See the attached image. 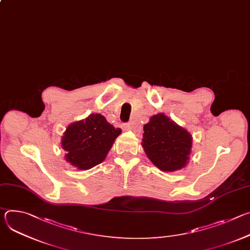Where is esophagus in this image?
<instances>
[{"instance_id": "1", "label": "esophagus", "mask_w": 250, "mask_h": 250, "mask_svg": "<svg viewBox=\"0 0 250 250\" xmlns=\"http://www.w3.org/2000/svg\"><path fill=\"white\" fill-rule=\"evenodd\" d=\"M125 128H126V129H133V125H132V123H127V124L125 125Z\"/></svg>"}]
</instances>
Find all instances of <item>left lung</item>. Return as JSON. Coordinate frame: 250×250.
Returning <instances> with one entry per match:
<instances>
[{
	"label": "left lung",
	"mask_w": 250,
	"mask_h": 250,
	"mask_svg": "<svg viewBox=\"0 0 250 250\" xmlns=\"http://www.w3.org/2000/svg\"><path fill=\"white\" fill-rule=\"evenodd\" d=\"M144 147L149 160L166 172L184 168L192 148V135L164 114L152 116L144 126Z\"/></svg>",
	"instance_id": "obj_1"
}]
</instances>
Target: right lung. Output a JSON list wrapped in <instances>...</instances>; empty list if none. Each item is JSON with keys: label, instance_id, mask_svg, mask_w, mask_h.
I'll list each match as a JSON object with an SVG mask.
<instances>
[{"label": "right lung", "instance_id": "add662e5", "mask_svg": "<svg viewBox=\"0 0 250 250\" xmlns=\"http://www.w3.org/2000/svg\"><path fill=\"white\" fill-rule=\"evenodd\" d=\"M121 133L101 114H91L66 128L61 140L65 159L80 170L91 169L104 160Z\"/></svg>", "mask_w": 250, "mask_h": 250}]
</instances>
